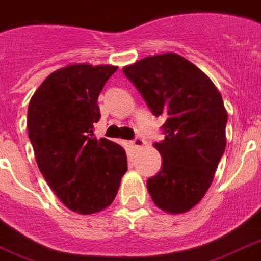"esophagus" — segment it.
<instances>
[{
	"instance_id": "1",
	"label": "esophagus",
	"mask_w": 261,
	"mask_h": 261,
	"mask_svg": "<svg viewBox=\"0 0 261 261\" xmlns=\"http://www.w3.org/2000/svg\"><path fill=\"white\" fill-rule=\"evenodd\" d=\"M143 145H145V141H143L142 138H134L133 141H130V146L133 147V149H138V147H142Z\"/></svg>"
}]
</instances>
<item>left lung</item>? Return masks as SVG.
<instances>
[{"label": "left lung", "mask_w": 261, "mask_h": 261, "mask_svg": "<svg viewBox=\"0 0 261 261\" xmlns=\"http://www.w3.org/2000/svg\"><path fill=\"white\" fill-rule=\"evenodd\" d=\"M155 118L165 138L155 142L161 171L147 178L155 206L178 214L200 202L226 147L227 114L211 80L180 55H154L123 69Z\"/></svg>", "instance_id": "left-lung-1"}]
</instances>
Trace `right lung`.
I'll list each match as a JSON object with an SVG mask.
<instances>
[{
    "instance_id": "add662e5",
    "label": "right lung",
    "mask_w": 261,
    "mask_h": 261,
    "mask_svg": "<svg viewBox=\"0 0 261 261\" xmlns=\"http://www.w3.org/2000/svg\"><path fill=\"white\" fill-rule=\"evenodd\" d=\"M118 67L70 65L50 74L28 106V137L43 177L70 210L93 214L114 202L127 172L120 145L93 135L97 98Z\"/></svg>"
}]
</instances>
